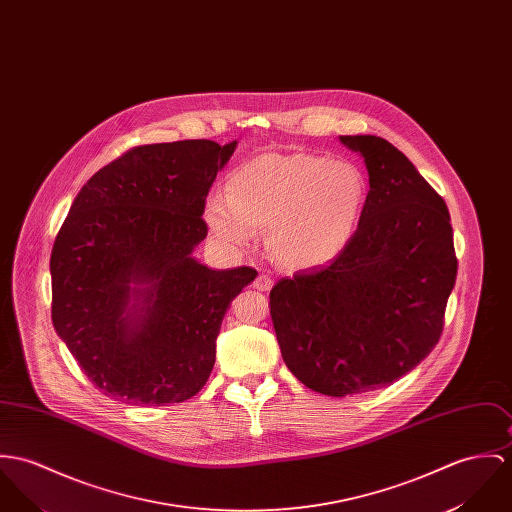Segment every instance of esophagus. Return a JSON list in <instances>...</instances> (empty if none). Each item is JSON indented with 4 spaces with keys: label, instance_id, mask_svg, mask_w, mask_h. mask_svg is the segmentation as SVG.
<instances>
[{
    "label": "esophagus",
    "instance_id": "34e87169",
    "mask_svg": "<svg viewBox=\"0 0 512 512\" xmlns=\"http://www.w3.org/2000/svg\"><path fill=\"white\" fill-rule=\"evenodd\" d=\"M252 285L258 291H270L274 287V279H272V276H268V274H260L258 278L254 279Z\"/></svg>",
    "mask_w": 512,
    "mask_h": 512
}]
</instances>
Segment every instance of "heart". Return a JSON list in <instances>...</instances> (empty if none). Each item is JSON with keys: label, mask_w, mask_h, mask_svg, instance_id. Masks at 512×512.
I'll return each instance as SVG.
<instances>
[{"label": "heart", "mask_w": 512, "mask_h": 512, "mask_svg": "<svg viewBox=\"0 0 512 512\" xmlns=\"http://www.w3.org/2000/svg\"><path fill=\"white\" fill-rule=\"evenodd\" d=\"M368 201V180L348 160L315 154H262L238 166L227 193L205 201V223L225 248H242L268 227L272 254L285 266H315L354 236Z\"/></svg>", "instance_id": "heart-1"}]
</instances>
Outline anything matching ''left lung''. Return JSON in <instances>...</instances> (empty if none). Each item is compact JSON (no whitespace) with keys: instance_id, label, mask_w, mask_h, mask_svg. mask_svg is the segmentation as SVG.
<instances>
[{"instance_id":"left-lung-1","label":"left lung","mask_w":512,"mask_h":512,"mask_svg":"<svg viewBox=\"0 0 512 512\" xmlns=\"http://www.w3.org/2000/svg\"><path fill=\"white\" fill-rule=\"evenodd\" d=\"M340 140L370 174L360 225L326 268L270 291L283 362L328 397L375 391L419 366L440 340L458 274L448 207L413 162L381 137Z\"/></svg>"}]
</instances>
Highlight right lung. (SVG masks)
<instances>
[{"label": "right lung", "mask_w": 512, "mask_h": 512, "mask_svg": "<svg viewBox=\"0 0 512 512\" xmlns=\"http://www.w3.org/2000/svg\"><path fill=\"white\" fill-rule=\"evenodd\" d=\"M236 140L142 144L95 172L50 254L52 325L93 385L123 403L191 399L234 297L258 276L209 270L205 199Z\"/></svg>", "instance_id": "1"}]
</instances>
